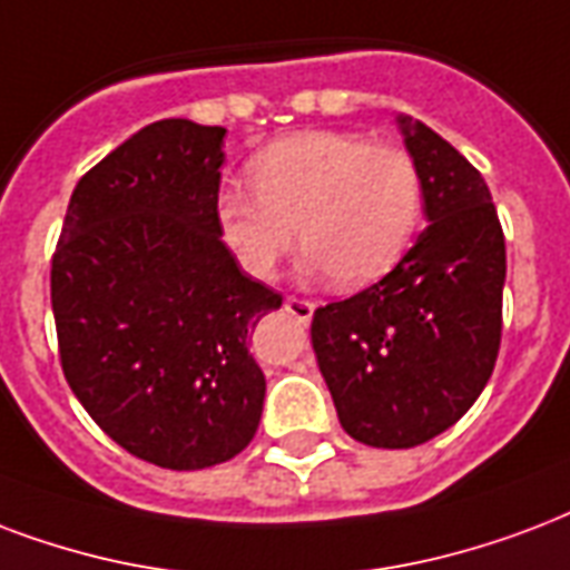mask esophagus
<instances>
[{"label":"esophagus","instance_id":"34e87169","mask_svg":"<svg viewBox=\"0 0 570 570\" xmlns=\"http://www.w3.org/2000/svg\"><path fill=\"white\" fill-rule=\"evenodd\" d=\"M284 311L289 316H295L298 323H311V316H314V304L304 302V298H295V295H289L284 302Z\"/></svg>","mask_w":570,"mask_h":570}]
</instances>
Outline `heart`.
<instances>
[{
    "label": "heart",
    "mask_w": 570,
    "mask_h": 570,
    "mask_svg": "<svg viewBox=\"0 0 570 570\" xmlns=\"http://www.w3.org/2000/svg\"><path fill=\"white\" fill-rule=\"evenodd\" d=\"M247 173L254 190L217 197V227L238 266L259 281L275 275L298 233L304 277L364 286L401 259L419 229V167L391 142L298 130L256 151Z\"/></svg>",
    "instance_id": "heart-1"
}]
</instances>
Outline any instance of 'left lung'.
I'll use <instances>...</instances> for the list:
<instances>
[{"mask_svg": "<svg viewBox=\"0 0 570 570\" xmlns=\"http://www.w3.org/2000/svg\"><path fill=\"white\" fill-rule=\"evenodd\" d=\"M428 227L353 298L320 307L314 353L353 440L412 449L458 424L497 364L505 236L488 181L449 140L397 116Z\"/></svg>", "mask_w": 570, "mask_h": 570, "instance_id": "8db88e82", "label": "left lung"}]
</instances>
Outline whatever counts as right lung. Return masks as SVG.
<instances>
[{"instance_id":"add662e5","label":"right lung","mask_w":570,"mask_h":570,"mask_svg":"<svg viewBox=\"0 0 570 570\" xmlns=\"http://www.w3.org/2000/svg\"><path fill=\"white\" fill-rule=\"evenodd\" d=\"M227 128L160 119L71 194L50 272L65 380L134 458L206 469L254 440L266 376L247 334L281 295L220 242Z\"/></svg>"}]
</instances>
